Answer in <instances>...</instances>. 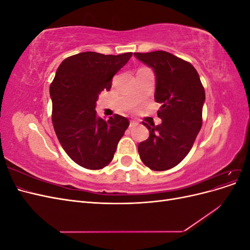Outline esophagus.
I'll return each mask as SVG.
<instances>
[{
	"label": "esophagus",
	"instance_id": "esophagus-1",
	"mask_svg": "<svg viewBox=\"0 0 250 250\" xmlns=\"http://www.w3.org/2000/svg\"><path fill=\"white\" fill-rule=\"evenodd\" d=\"M139 123L137 122V121H130V124H129V126L130 127H134V126H137Z\"/></svg>",
	"mask_w": 250,
	"mask_h": 250
}]
</instances>
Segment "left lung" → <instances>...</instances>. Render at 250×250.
I'll return each instance as SVG.
<instances>
[{
    "label": "left lung",
    "instance_id": "left-lung-1",
    "mask_svg": "<svg viewBox=\"0 0 250 250\" xmlns=\"http://www.w3.org/2000/svg\"><path fill=\"white\" fill-rule=\"evenodd\" d=\"M142 62L152 67L156 86L154 99L162 124L149 126V138L139 144L144 165L154 171L169 170L190 152L202 126L206 93L195 67L169 52L134 53Z\"/></svg>",
    "mask_w": 250,
    "mask_h": 250
}]
</instances>
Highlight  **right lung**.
<instances>
[{
	"instance_id": "obj_1",
	"label": "right lung",
	"mask_w": 250,
	"mask_h": 250,
	"mask_svg": "<svg viewBox=\"0 0 250 250\" xmlns=\"http://www.w3.org/2000/svg\"><path fill=\"white\" fill-rule=\"evenodd\" d=\"M132 53L104 55L82 52L65 58L50 86L52 123L66 154L81 167L99 170L113 158L118 143L129 126L125 117L105 121L97 115L96 102L102 90Z\"/></svg>"
}]
</instances>
